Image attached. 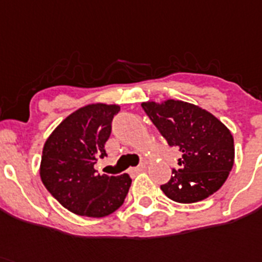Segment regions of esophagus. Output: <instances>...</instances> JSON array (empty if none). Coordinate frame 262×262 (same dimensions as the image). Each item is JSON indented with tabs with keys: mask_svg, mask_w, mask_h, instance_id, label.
I'll return each mask as SVG.
<instances>
[{
	"mask_svg": "<svg viewBox=\"0 0 262 262\" xmlns=\"http://www.w3.org/2000/svg\"><path fill=\"white\" fill-rule=\"evenodd\" d=\"M145 169H146V165H145V164H140L137 166V168H133V169H132V170H133V172H135V173H140V172H144Z\"/></svg>",
	"mask_w": 262,
	"mask_h": 262,
	"instance_id": "1",
	"label": "esophagus"
}]
</instances>
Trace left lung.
<instances>
[{"label": "left lung", "mask_w": 262, "mask_h": 262, "mask_svg": "<svg viewBox=\"0 0 262 262\" xmlns=\"http://www.w3.org/2000/svg\"><path fill=\"white\" fill-rule=\"evenodd\" d=\"M141 106L168 144L182 153L180 169H173L172 179L161 185L165 195L193 204L217 192L234 162L229 129L208 111L184 101H148Z\"/></svg>", "instance_id": "left-lung-1"}]
</instances>
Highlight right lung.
I'll return each mask as SVG.
<instances>
[{
    "label": "right lung",
    "mask_w": 262,
    "mask_h": 262,
    "mask_svg": "<svg viewBox=\"0 0 262 262\" xmlns=\"http://www.w3.org/2000/svg\"><path fill=\"white\" fill-rule=\"evenodd\" d=\"M118 105L90 104L68 116L48 137L39 176L50 194L78 216L100 219L124 204L132 179L98 174L94 164L106 156L105 142Z\"/></svg>",
    "instance_id": "right-lung-1"
}]
</instances>
